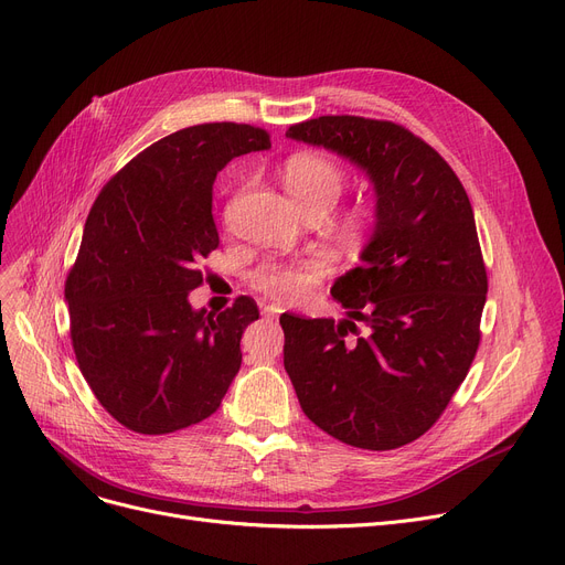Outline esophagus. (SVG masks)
<instances>
[{
    "mask_svg": "<svg viewBox=\"0 0 565 565\" xmlns=\"http://www.w3.org/2000/svg\"><path fill=\"white\" fill-rule=\"evenodd\" d=\"M280 312H282V310H280L278 306H264V317H271V319H274V317H278Z\"/></svg>",
    "mask_w": 565,
    "mask_h": 565,
    "instance_id": "esophagus-1",
    "label": "esophagus"
}]
</instances>
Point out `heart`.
<instances>
[{"mask_svg": "<svg viewBox=\"0 0 565 565\" xmlns=\"http://www.w3.org/2000/svg\"><path fill=\"white\" fill-rule=\"evenodd\" d=\"M282 185L289 193L291 202L299 206L301 213L310 211H329L344 185V172L335 160L321 153H297L291 156L282 168ZM361 216L347 221V230H359ZM329 259L315 255L294 264H266L255 274L253 282L268 299L278 303H294L306 299L308 294L329 274Z\"/></svg>", "mask_w": 565, "mask_h": 565, "instance_id": "heart-1", "label": "heart"}]
</instances>
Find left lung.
I'll return each mask as SVG.
<instances>
[{"mask_svg": "<svg viewBox=\"0 0 565 565\" xmlns=\"http://www.w3.org/2000/svg\"><path fill=\"white\" fill-rule=\"evenodd\" d=\"M285 136L347 158L374 191L361 264L331 287L344 319L282 315L285 370L324 433L399 448L437 423L476 356L488 274L471 202L446 160L397 124L319 117ZM356 320L364 335L352 339Z\"/></svg>", "mask_w": 565, "mask_h": 565, "instance_id": "left-lung-1", "label": "left lung"}]
</instances>
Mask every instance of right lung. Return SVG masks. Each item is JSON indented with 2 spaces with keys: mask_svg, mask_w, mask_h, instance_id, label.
Masks as SVG:
<instances>
[{
  "mask_svg": "<svg viewBox=\"0 0 565 565\" xmlns=\"http://www.w3.org/2000/svg\"><path fill=\"white\" fill-rule=\"evenodd\" d=\"M271 149L248 124H200L153 142L94 202L64 297L75 359L105 412L140 435L209 418L241 367V335L259 319L238 297L225 312L191 306L200 259L218 248L216 174Z\"/></svg>",
  "mask_w": 565,
  "mask_h": 565,
  "instance_id": "1",
  "label": "right lung"
}]
</instances>
